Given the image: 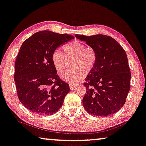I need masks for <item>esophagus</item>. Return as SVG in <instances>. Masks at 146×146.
Listing matches in <instances>:
<instances>
[{
	"label": "esophagus",
	"instance_id": "1",
	"mask_svg": "<svg viewBox=\"0 0 146 146\" xmlns=\"http://www.w3.org/2000/svg\"><path fill=\"white\" fill-rule=\"evenodd\" d=\"M76 85H74V84H70V89H74L76 88Z\"/></svg>",
	"mask_w": 146,
	"mask_h": 146
}]
</instances>
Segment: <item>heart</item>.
<instances>
[{"instance_id": "1", "label": "heart", "mask_w": 146, "mask_h": 146, "mask_svg": "<svg viewBox=\"0 0 146 146\" xmlns=\"http://www.w3.org/2000/svg\"><path fill=\"white\" fill-rule=\"evenodd\" d=\"M66 57H74L72 66L74 69L66 72L61 76L62 79L71 84L80 81L85 75L84 72H89L95 66L96 62V53L92 48H87L80 42H72L63 47ZM51 61L59 73L66 70V59L64 53L59 50H55L51 54Z\"/></svg>"}]
</instances>
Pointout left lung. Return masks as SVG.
Instances as JSON below:
<instances>
[{"instance_id":"obj_1","label":"left lung","mask_w":146,"mask_h":146,"mask_svg":"<svg viewBox=\"0 0 146 146\" xmlns=\"http://www.w3.org/2000/svg\"><path fill=\"white\" fill-rule=\"evenodd\" d=\"M75 36L86 42L96 53L95 65L84 83L86 87L84 108L92 115H111L123 106L131 89V73L126 52L109 36Z\"/></svg>"}]
</instances>
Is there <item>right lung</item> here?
<instances>
[{
	"instance_id": "obj_1",
	"label": "right lung",
	"mask_w": 146,
	"mask_h": 146,
	"mask_svg": "<svg viewBox=\"0 0 146 146\" xmlns=\"http://www.w3.org/2000/svg\"><path fill=\"white\" fill-rule=\"evenodd\" d=\"M72 35L42 31L22 44L15 62L14 81L21 104L38 115H52L61 108L69 85L60 80L51 54Z\"/></svg>"
}]
</instances>
